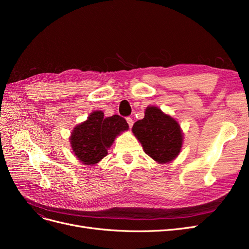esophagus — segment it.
<instances>
[{"label": "esophagus", "mask_w": 249, "mask_h": 249, "mask_svg": "<svg viewBox=\"0 0 249 249\" xmlns=\"http://www.w3.org/2000/svg\"><path fill=\"white\" fill-rule=\"evenodd\" d=\"M126 122H127V124H129V126H130V127H132V126H133L134 120H133L131 117H126Z\"/></svg>", "instance_id": "1"}]
</instances>
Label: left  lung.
<instances>
[{
    "mask_svg": "<svg viewBox=\"0 0 249 249\" xmlns=\"http://www.w3.org/2000/svg\"><path fill=\"white\" fill-rule=\"evenodd\" d=\"M146 155L158 163L172 161L179 154L183 135L178 124L157 107H147L144 118L133 125Z\"/></svg>",
    "mask_w": 249,
    "mask_h": 249,
    "instance_id": "8db88e82",
    "label": "left lung"
}]
</instances>
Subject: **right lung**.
<instances>
[{
    "label": "right lung",
    "mask_w": 249,
    "mask_h": 249,
    "mask_svg": "<svg viewBox=\"0 0 249 249\" xmlns=\"http://www.w3.org/2000/svg\"><path fill=\"white\" fill-rule=\"evenodd\" d=\"M127 129L129 124L124 117H104L102 111H94L72 131L70 140L73 153L85 165L99 163L108 155L117 135Z\"/></svg>",
    "instance_id": "1"
}]
</instances>
